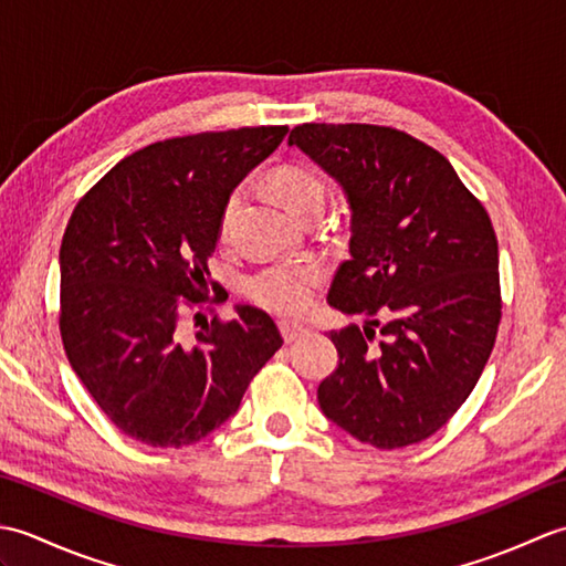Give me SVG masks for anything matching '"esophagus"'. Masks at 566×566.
Here are the masks:
<instances>
[{"label": "esophagus", "instance_id": "esophagus-1", "mask_svg": "<svg viewBox=\"0 0 566 566\" xmlns=\"http://www.w3.org/2000/svg\"><path fill=\"white\" fill-rule=\"evenodd\" d=\"M280 333H282L284 343H294L298 338H304V335L308 333V326H304V323H298V321L282 318L280 321Z\"/></svg>", "mask_w": 566, "mask_h": 566}]
</instances>
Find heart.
Listing matches in <instances>:
<instances>
[{
    "label": "heart",
    "mask_w": 566,
    "mask_h": 566,
    "mask_svg": "<svg viewBox=\"0 0 566 566\" xmlns=\"http://www.w3.org/2000/svg\"><path fill=\"white\" fill-rule=\"evenodd\" d=\"M272 187L294 216L323 207L326 203V182L308 165H282L272 172ZM240 207V195L226 201L221 213V233H228ZM321 282V270L311 264H272V268L252 274L245 280V292L252 302L280 311V314H298L311 306Z\"/></svg>",
    "instance_id": "obj_1"
}]
</instances>
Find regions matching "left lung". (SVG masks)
Returning <instances> with one entry per match:
<instances>
[{
	"mask_svg": "<svg viewBox=\"0 0 566 566\" xmlns=\"http://www.w3.org/2000/svg\"><path fill=\"white\" fill-rule=\"evenodd\" d=\"M290 146L328 172L350 203V260L328 292L338 369L321 411L379 450L430 438L482 377L501 321L499 243L486 209L444 155L403 130L304 124ZM377 313L388 316L378 326ZM382 340L371 344L374 328Z\"/></svg>",
	"mask_w": 566,
	"mask_h": 566,
	"instance_id": "obj_1",
	"label": "left lung"
}]
</instances>
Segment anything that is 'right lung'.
Here are the masks:
<instances>
[{"instance_id":"right-lung-1","label":"right lung","mask_w":566,"mask_h":566,"mask_svg":"<svg viewBox=\"0 0 566 566\" xmlns=\"http://www.w3.org/2000/svg\"><path fill=\"white\" fill-rule=\"evenodd\" d=\"M286 130L153 143L112 167L72 211L60 245V335L75 375L128 438L153 448L207 438L282 347L274 321L255 306L207 321L187 343L179 308L203 302L226 201Z\"/></svg>"}]
</instances>
